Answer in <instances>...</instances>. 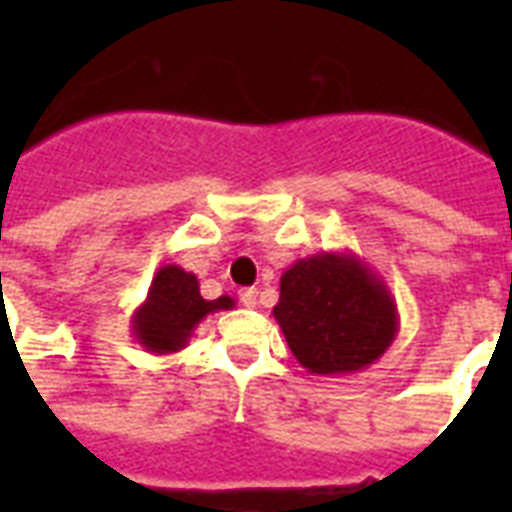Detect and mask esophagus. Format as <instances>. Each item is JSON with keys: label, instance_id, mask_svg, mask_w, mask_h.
I'll use <instances>...</instances> for the list:
<instances>
[{"label": "esophagus", "instance_id": "34e87169", "mask_svg": "<svg viewBox=\"0 0 512 512\" xmlns=\"http://www.w3.org/2000/svg\"><path fill=\"white\" fill-rule=\"evenodd\" d=\"M239 300L244 308H255L257 305V289L255 287H247V289H239Z\"/></svg>", "mask_w": 512, "mask_h": 512}]
</instances>
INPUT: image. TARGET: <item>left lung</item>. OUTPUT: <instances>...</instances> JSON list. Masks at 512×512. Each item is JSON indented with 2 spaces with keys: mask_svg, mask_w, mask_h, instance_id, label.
<instances>
[{
  "mask_svg": "<svg viewBox=\"0 0 512 512\" xmlns=\"http://www.w3.org/2000/svg\"><path fill=\"white\" fill-rule=\"evenodd\" d=\"M273 319L300 366L321 377L361 372L398 335L388 284L353 252H319L289 265Z\"/></svg>",
  "mask_w": 512,
  "mask_h": 512,
  "instance_id": "1",
  "label": "left lung"
}]
</instances>
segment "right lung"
Here are the masks:
<instances>
[{
  "instance_id": "obj_1",
  "label": "right lung",
  "mask_w": 512,
  "mask_h": 512,
  "mask_svg": "<svg viewBox=\"0 0 512 512\" xmlns=\"http://www.w3.org/2000/svg\"><path fill=\"white\" fill-rule=\"evenodd\" d=\"M233 297L204 300L199 292V279L180 265H162L154 273L146 300L135 308L130 319L132 337L156 356H170L188 345L193 329L207 319L209 313L231 311Z\"/></svg>"
}]
</instances>
